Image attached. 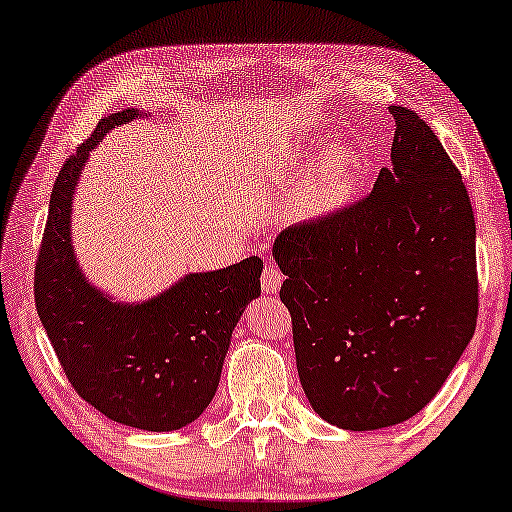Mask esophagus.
Returning a JSON list of instances; mask_svg holds the SVG:
<instances>
[{
    "label": "esophagus",
    "mask_w": 512,
    "mask_h": 512,
    "mask_svg": "<svg viewBox=\"0 0 512 512\" xmlns=\"http://www.w3.org/2000/svg\"><path fill=\"white\" fill-rule=\"evenodd\" d=\"M282 280H285V276L276 269V266H266L264 273H262V287L266 294H278L280 287H282Z\"/></svg>",
    "instance_id": "obj_1"
}]
</instances>
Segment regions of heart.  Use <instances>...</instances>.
<instances>
[{"instance_id":"1","label":"heart","mask_w":512,"mask_h":512,"mask_svg":"<svg viewBox=\"0 0 512 512\" xmlns=\"http://www.w3.org/2000/svg\"><path fill=\"white\" fill-rule=\"evenodd\" d=\"M363 160L358 151L335 144L322 154H305L299 160V172H308L305 204L315 216H331L352 200Z\"/></svg>"}]
</instances>
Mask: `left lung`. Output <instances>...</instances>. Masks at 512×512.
I'll list each match as a JSON object with an SVG mask.
<instances>
[{"label":"left lung","mask_w":512,"mask_h":512,"mask_svg":"<svg viewBox=\"0 0 512 512\" xmlns=\"http://www.w3.org/2000/svg\"><path fill=\"white\" fill-rule=\"evenodd\" d=\"M388 112L391 167L372 193L273 241L305 398L352 432L416 416L478 317L476 220L460 172L414 110Z\"/></svg>","instance_id":"left-lung-1"}]
</instances>
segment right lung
Listing matches in <instances>:
<instances>
[{
  "label": "right lung",
  "instance_id": "right-lung-1",
  "mask_svg": "<svg viewBox=\"0 0 512 512\" xmlns=\"http://www.w3.org/2000/svg\"><path fill=\"white\" fill-rule=\"evenodd\" d=\"M128 108L61 167L36 262V310L61 368L82 400L110 421L147 432L181 430L216 395L232 331L262 294V259L186 273L144 301H117L87 278L73 248V197L82 170L114 126L144 119Z\"/></svg>",
  "mask_w": 512,
  "mask_h": 512
}]
</instances>
